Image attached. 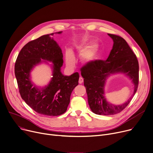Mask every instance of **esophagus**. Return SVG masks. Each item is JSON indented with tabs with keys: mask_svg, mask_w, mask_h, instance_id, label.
Masks as SVG:
<instances>
[{
	"mask_svg": "<svg viewBox=\"0 0 153 153\" xmlns=\"http://www.w3.org/2000/svg\"><path fill=\"white\" fill-rule=\"evenodd\" d=\"M78 82H79V84H82V83H83V78H82V77H79Z\"/></svg>",
	"mask_w": 153,
	"mask_h": 153,
	"instance_id": "obj_1",
	"label": "esophagus"
}]
</instances>
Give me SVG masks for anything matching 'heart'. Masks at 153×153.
I'll return each instance as SVG.
<instances>
[{
  "mask_svg": "<svg viewBox=\"0 0 153 153\" xmlns=\"http://www.w3.org/2000/svg\"><path fill=\"white\" fill-rule=\"evenodd\" d=\"M87 47V45H85L79 48V52H81V59L85 63L91 62L94 60L98 54V49L96 46H89L88 48ZM66 62L69 66H73L75 64V57L70 51H68L66 54Z\"/></svg>",
  "mask_w": 153,
  "mask_h": 153,
  "instance_id": "obj_1",
  "label": "heart"
}]
</instances>
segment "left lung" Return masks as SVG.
I'll use <instances>...</instances> for the list:
<instances>
[{
  "mask_svg": "<svg viewBox=\"0 0 153 153\" xmlns=\"http://www.w3.org/2000/svg\"><path fill=\"white\" fill-rule=\"evenodd\" d=\"M108 35L113 40V46L107 59L92 61L81 68L89 107L93 113L99 115H113L122 111L135 95L139 81V65L136 55L123 38L114 34ZM120 72L126 73L132 79L134 91L126 102L114 105L105 98L104 86L110 74Z\"/></svg>",
  "mask_w": 153,
  "mask_h": 153,
  "instance_id": "left-lung-1",
  "label": "left lung"
}]
</instances>
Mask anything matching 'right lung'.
Segmentation results:
<instances>
[{
	"label": "right lung",
	"mask_w": 153,
	"mask_h": 153,
	"mask_svg": "<svg viewBox=\"0 0 153 153\" xmlns=\"http://www.w3.org/2000/svg\"><path fill=\"white\" fill-rule=\"evenodd\" d=\"M53 34L45 35L24 46L17 57L15 74L21 98L29 106L39 114L54 116L66 111L71 93L78 85L79 75L78 72L70 76L61 73L63 54L59 46L51 37ZM42 59L53 63V77L44 88L33 85L30 76L35 66L45 62Z\"/></svg>",
	"instance_id": "obj_1"
}]
</instances>
